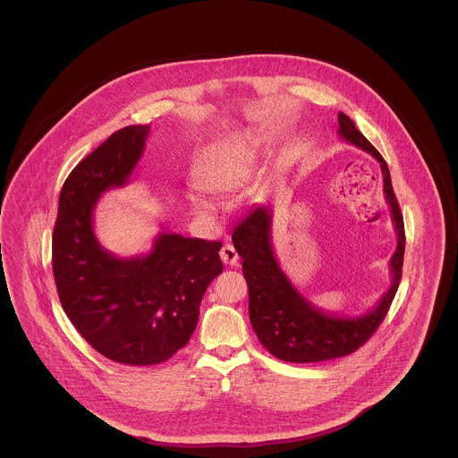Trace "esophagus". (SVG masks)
Instances as JSON below:
<instances>
[{"label":"esophagus","mask_w":458,"mask_h":458,"mask_svg":"<svg viewBox=\"0 0 458 458\" xmlns=\"http://www.w3.org/2000/svg\"><path fill=\"white\" fill-rule=\"evenodd\" d=\"M219 258H221V261L228 264V266H239L240 264L239 252H237V249L232 243H226V245L221 247Z\"/></svg>","instance_id":"esophagus-1"}]
</instances>
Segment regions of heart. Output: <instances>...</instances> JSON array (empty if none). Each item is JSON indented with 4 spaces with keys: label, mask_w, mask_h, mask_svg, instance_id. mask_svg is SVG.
<instances>
[{
    "label": "heart",
    "mask_w": 458,
    "mask_h": 458,
    "mask_svg": "<svg viewBox=\"0 0 458 458\" xmlns=\"http://www.w3.org/2000/svg\"><path fill=\"white\" fill-rule=\"evenodd\" d=\"M261 149V137L252 131H232L208 144L194 165L197 185L189 196L197 211L213 215L216 200L208 191L228 192L247 182Z\"/></svg>",
    "instance_id": "heart-1"
}]
</instances>
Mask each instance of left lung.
I'll return each mask as SVG.
<instances>
[{
	"mask_svg": "<svg viewBox=\"0 0 458 458\" xmlns=\"http://www.w3.org/2000/svg\"><path fill=\"white\" fill-rule=\"evenodd\" d=\"M338 133L352 146L369 153L381 165L385 199L392 209L396 250L390 261L392 286L377 305L364 316H331L310 304L290 284L271 247V209L254 208L233 230V245L242 258V273L249 286V318L267 352L284 362H321L350 355L360 349L383 323L392 305L405 254L403 216L394 197L390 170L383 156L355 129L345 113H338Z\"/></svg>",
	"mask_w": 458,
	"mask_h": 458,
	"instance_id": "1",
	"label": "left lung"
}]
</instances>
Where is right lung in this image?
<instances>
[{
    "instance_id": "add662e5",
    "label": "right lung",
    "mask_w": 458,
    "mask_h": 458,
    "mask_svg": "<svg viewBox=\"0 0 458 458\" xmlns=\"http://www.w3.org/2000/svg\"><path fill=\"white\" fill-rule=\"evenodd\" d=\"M149 125L114 131L68 174L53 232V275L72 325L101 355L154 366L187 345L209 284L223 271L221 242L159 233L148 256L116 258L94 235L92 213L123 187L144 153Z\"/></svg>"
}]
</instances>
